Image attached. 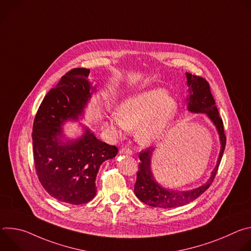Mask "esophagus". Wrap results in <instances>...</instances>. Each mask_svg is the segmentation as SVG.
<instances>
[{
	"label": "esophagus",
	"instance_id": "esophagus-1",
	"mask_svg": "<svg viewBox=\"0 0 251 251\" xmlns=\"http://www.w3.org/2000/svg\"><path fill=\"white\" fill-rule=\"evenodd\" d=\"M119 153H120V154H124V155H129V156L133 154V152H132L129 148H121L120 151H119Z\"/></svg>",
	"mask_w": 251,
	"mask_h": 251
}]
</instances>
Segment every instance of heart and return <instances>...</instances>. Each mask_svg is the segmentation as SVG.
<instances>
[{
  "label": "heart",
  "instance_id": "obj_1",
  "mask_svg": "<svg viewBox=\"0 0 251 251\" xmlns=\"http://www.w3.org/2000/svg\"><path fill=\"white\" fill-rule=\"evenodd\" d=\"M177 111L178 104L175 97L163 88H154L123 100L118 112L105 117L104 125L115 137L135 129L140 144L150 146L165 137Z\"/></svg>",
  "mask_w": 251,
  "mask_h": 251
}]
</instances>
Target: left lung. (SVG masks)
<instances>
[{"label": "left lung", "instance_id": "8db88e82", "mask_svg": "<svg viewBox=\"0 0 251 251\" xmlns=\"http://www.w3.org/2000/svg\"><path fill=\"white\" fill-rule=\"evenodd\" d=\"M190 95L187 98L188 110L194 113H204L216 126L221 140V152L216 167L211 172L207 182L199 188L189 191H172L161 187L155 180L151 171V159L155 148L149 147L140 152L141 163L138 166L137 180L134 186L136 197L144 203L155 207H177L188 204L202 195L211 185L219 170L226 148V137L224 123L220 117L216 102L211 95L208 82L201 77L187 73Z\"/></svg>", "mask_w": 251, "mask_h": 251}]
</instances>
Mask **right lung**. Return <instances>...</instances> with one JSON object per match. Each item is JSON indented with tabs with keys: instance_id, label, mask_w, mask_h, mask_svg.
<instances>
[{
	"instance_id": "add662e5",
	"label": "right lung",
	"mask_w": 251,
	"mask_h": 251,
	"mask_svg": "<svg viewBox=\"0 0 251 251\" xmlns=\"http://www.w3.org/2000/svg\"><path fill=\"white\" fill-rule=\"evenodd\" d=\"M90 70L74 68L45 96L32 126L33 160L44 189L55 200L82 204L96 195L95 180L101 164L118 149L98 140L83 126L75 140L66 139L62 125L78 120L95 91L87 77Z\"/></svg>"
}]
</instances>
